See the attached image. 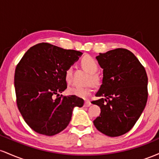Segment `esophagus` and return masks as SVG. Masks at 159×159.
<instances>
[{
  "mask_svg": "<svg viewBox=\"0 0 159 159\" xmlns=\"http://www.w3.org/2000/svg\"><path fill=\"white\" fill-rule=\"evenodd\" d=\"M90 105H91V102L89 100H86V101L84 102V106L85 107H89Z\"/></svg>",
  "mask_w": 159,
  "mask_h": 159,
  "instance_id": "obj_1",
  "label": "esophagus"
}]
</instances>
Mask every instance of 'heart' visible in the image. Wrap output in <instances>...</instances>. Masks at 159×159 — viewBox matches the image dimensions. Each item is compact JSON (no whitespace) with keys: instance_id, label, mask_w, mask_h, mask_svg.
<instances>
[{"instance_id":"b5f03b06","label":"heart","mask_w":159,"mask_h":159,"mask_svg":"<svg viewBox=\"0 0 159 159\" xmlns=\"http://www.w3.org/2000/svg\"><path fill=\"white\" fill-rule=\"evenodd\" d=\"M81 66L84 69H85L87 72H90L91 75V78H90V82H93L95 84H98L99 82L97 75H96V72L98 71V65L92 57L89 55H86L83 57L81 61ZM65 79L67 83L69 84L72 82V67H69L66 70L65 72ZM93 86H87V87H80V86H73V87H69L68 89V93L71 95L78 96L80 98H87L92 94L93 93Z\"/></svg>"}]
</instances>
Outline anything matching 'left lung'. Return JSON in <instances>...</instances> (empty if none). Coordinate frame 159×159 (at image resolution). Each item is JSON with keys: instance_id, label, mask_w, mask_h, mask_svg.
Instances as JSON below:
<instances>
[{"instance_id": "obj_1", "label": "left lung", "mask_w": 159, "mask_h": 159, "mask_svg": "<svg viewBox=\"0 0 159 159\" xmlns=\"http://www.w3.org/2000/svg\"><path fill=\"white\" fill-rule=\"evenodd\" d=\"M103 69L102 84L92 103L101 109L93 121L100 132L110 137L130 131L144 110L148 98L145 69L130 51L116 48L96 57Z\"/></svg>"}]
</instances>
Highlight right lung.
I'll return each instance as SVG.
<instances>
[{
    "label": "right lung",
    "instance_id": "add662e5",
    "mask_svg": "<svg viewBox=\"0 0 159 159\" xmlns=\"http://www.w3.org/2000/svg\"><path fill=\"white\" fill-rule=\"evenodd\" d=\"M81 55L78 51L42 43L29 48L18 63L14 77L17 106L36 132L58 134L69 125L74 107L83 106L82 98L59 94L67 88L66 70Z\"/></svg>",
    "mask_w": 159,
    "mask_h": 159
}]
</instances>
